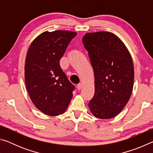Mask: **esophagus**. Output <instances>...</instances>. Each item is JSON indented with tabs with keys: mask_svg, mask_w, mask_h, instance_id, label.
I'll use <instances>...</instances> for the list:
<instances>
[{
	"mask_svg": "<svg viewBox=\"0 0 153 153\" xmlns=\"http://www.w3.org/2000/svg\"><path fill=\"white\" fill-rule=\"evenodd\" d=\"M82 88V85L81 84H79L77 85V89L78 90H81Z\"/></svg>",
	"mask_w": 153,
	"mask_h": 153,
	"instance_id": "esophagus-1",
	"label": "esophagus"
}]
</instances>
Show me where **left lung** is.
<instances>
[{
	"instance_id": "obj_1",
	"label": "left lung",
	"mask_w": 153,
	"mask_h": 153,
	"mask_svg": "<svg viewBox=\"0 0 153 153\" xmlns=\"http://www.w3.org/2000/svg\"><path fill=\"white\" fill-rule=\"evenodd\" d=\"M82 42L94 74L90 110L97 118H113L123 110L132 92V59L122 41L111 32L86 33Z\"/></svg>"
}]
</instances>
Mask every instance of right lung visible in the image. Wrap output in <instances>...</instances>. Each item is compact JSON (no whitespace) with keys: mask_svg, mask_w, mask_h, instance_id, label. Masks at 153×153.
Returning <instances> with one entry per match:
<instances>
[{"mask_svg":"<svg viewBox=\"0 0 153 153\" xmlns=\"http://www.w3.org/2000/svg\"><path fill=\"white\" fill-rule=\"evenodd\" d=\"M76 32L66 30L45 32L28 48L25 65L26 88L35 107L50 116L64 113L73 97L75 86L59 65Z\"/></svg>","mask_w":153,"mask_h":153,"instance_id":"right-lung-1","label":"right lung"}]
</instances>
